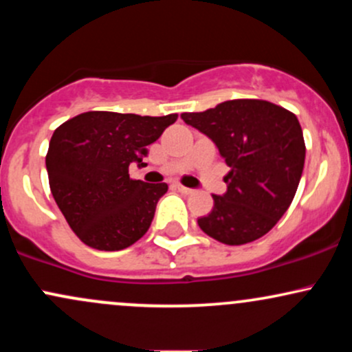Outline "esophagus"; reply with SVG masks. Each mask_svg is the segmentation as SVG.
<instances>
[{"instance_id":"34e87169","label":"esophagus","mask_w":352,"mask_h":352,"mask_svg":"<svg viewBox=\"0 0 352 352\" xmlns=\"http://www.w3.org/2000/svg\"><path fill=\"white\" fill-rule=\"evenodd\" d=\"M175 188L179 190L180 193H184V195H192V193L195 192V190H192V188H187V187H184V185H179V184L175 185Z\"/></svg>"}]
</instances>
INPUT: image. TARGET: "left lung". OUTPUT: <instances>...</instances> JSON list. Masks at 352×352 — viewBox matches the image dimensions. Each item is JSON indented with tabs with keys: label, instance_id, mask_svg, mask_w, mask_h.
Wrapping results in <instances>:
<instances>
[{
	"label": "left lung",
	"instance_id": "8db88e82",
	"mask_svg": "<svg viewBox=\"0 0 352 352\" xmlns=\"http://www.w3.org/2000/svg\"><path fill=\"white\" fill-rule=\"evenodd\" d=\"M180 117L213 140L230 167L227 192L213 195L199 227L225 245L266 235L292 205L305 167L296 116L268 100L235 99Z\"/></svg>",
	"mask_w": 352,
	"mask_h": 352
}]
</instances>
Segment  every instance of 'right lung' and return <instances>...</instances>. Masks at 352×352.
Segmentation results:
<instances>
[{
	"label": "right lung",
	"mask_w": 352,
	"mask_h": 352,
	"mask_svg": "<svg viewBox=\"0 0 352 352\" xmlns=\"http://www.w3.org/2000/svg\"><path fill=\"white\" fill-rule=\"evenodd\" d=\"M177 117L91 111L56 129L46 155L51 193L82 243L119 252L147 233L168 187L132 180L129 165H144L147 145Z\"/></svg>",
	"instance_id": "obj_1"
}]
</instances>
